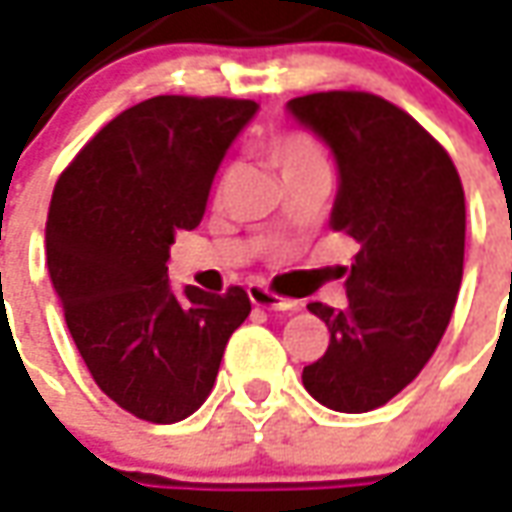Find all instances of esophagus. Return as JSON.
Returning a JSON list of instances; mask_svg holds the SVG:
<instances>
[{
    "instance_id": "esophagus-1",
    "label": "esophagus",
    "mask_w": 512,
    "mask_h": 512,
    "mask_svg": "<svg viewBox=\"0 0 512 512\" xmlns=\"http://www.w3.org/2000/svg\"><path fill=\"white\" fill-rule=\"evenodd\" d=\"M249 299L255 307H266V310H280V313H291L296 310L293 299H282L277 293H271L263 285H249Z\"/></svg>"
}]
</instances>
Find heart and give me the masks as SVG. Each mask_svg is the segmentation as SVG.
I'll list each match as a JSON object with an SVG mask.
<instances>
[{
	"label": "heart",
	"mask_w": 512,
	"mask_h": 512,
	"mask_svg": "<svg viewBox=\"0 0 512 512\" xmlns=\"http://www.w3.org/2000/svg\"><path fill=\"white\" fill-rule=\"evenodd\" d=\"M271 160L277 163L285 171L296 169V166H305V163H316V160H324L318 146L307 138V135H299V132H291V135H282L271 146Z\"/></svg>",
	"instance_id": "1"
}]
</instances>
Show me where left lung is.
<instances>
[{"mask_svg":"<svg viewBox=\"0 0 512 512\" xmlns=\"http://www.w3.org/2000/svg\"><path fill=\"white\" fill-rule=\"evenodd\" d=\"M285 107L330 146V230L357 241L343 268L349 305H307L330 346L302 382L330 410L368 413L416 380L446 332L463 280L466 196L443 146L380 96L327 91Z\"/></svg>","mask_w":512,"mask_h":512,"instance_id":"8db88e82","label":"left lung"}]
</instances>
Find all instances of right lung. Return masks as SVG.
I'll return each mask as SVG.
<instances>
[{
  "mask_svg": "<svg viewBox=\"0 0 512 512\" xmlns=\"http://www.w3.org/2000/svg\"><path fill=\"white\" fill-rule=\"evenodd\" d=\"M255 113L252 99L152 96L96 132L52 194L46 266L71 338L96 385L152 424L199 410L252 310L244 288L174 293L166 260Z\"/></svg>",
  "mask_w": 512,
  "mask_h": 512,
  "instance_id": "obj_1",
  "label": "right lung"
}]
</instances>
